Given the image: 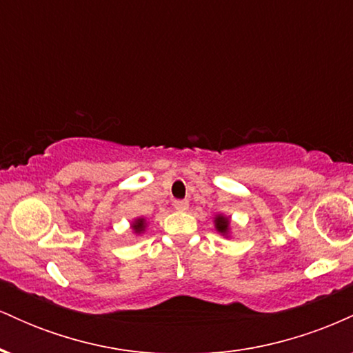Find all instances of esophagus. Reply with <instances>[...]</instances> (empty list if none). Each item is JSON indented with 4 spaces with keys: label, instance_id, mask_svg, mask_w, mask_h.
<instances>
[{
    "label": "esophagus",
    "instance_id": "obj_1",
    "mask_svg": "<svg viewBox=\"0 0 353 353\" xmlns=\"http://www.w3.org/2000/svg\"><path fill=\"white\" fill-rule=\"evenodd\" d=\"M174 209L176 210H188L189 209V202L188 201H174Z\"/></svg>",
    "mask_w": 353,
    "mask_h": 353
}]
</instances>
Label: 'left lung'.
<instances>
[{"instance_id":"8db88e82","label":"left lung","mask_w":353,"mask_h":353,"mask_svg":"<svg viewBox=\"0 0 353 353\" xmlns=\"http://www.w3.org/2000/svg\"><path fill=\"white\" fill-rule=\"evenodd\" d=\"M214 224H216L217 232H221L222 236H228V234H229V225H230L229 217H225V216H222V214H219V216H216V219H214Z\"/></svg>"}]
</instances>
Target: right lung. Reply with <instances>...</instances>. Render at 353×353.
I'll list each match as a JSON object with an SVG mask.
<instances>
[{"label": "right lung", "instance_id": "1", "mask_svg": "<svg viewBox=\"0 0 353 353\" xmlns=\"http://www.w3.org/2000/svg\"><path fill=\"white\" fill-rule=\"evenodd\" d=\"M131 228H132V230H134L136 234H141L145 229V219H143V217L134 219V222H132Z\"/></svg>", "mask_w": 353, "mask_h": 353}]
</instances>
